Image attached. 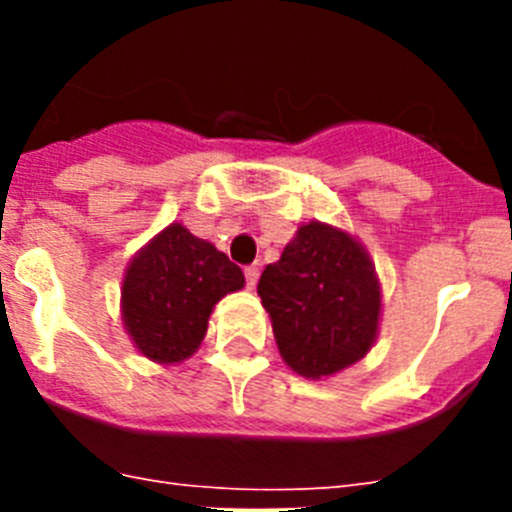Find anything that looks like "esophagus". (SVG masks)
<instances>
[{
  "label": "esophagus",
  "instance_id": "34e87169",
  "mask_svg": "<svg viewBox=\"0 0 512 512\" xmlns=\"http://www.w3.org/2000/svg\"><path fill=\"white\" fill-rule=\"evenodd\" d=\"M243 274H246V287L248 289L256 287V282H259V266L256 264L246 266V269H243Z\"/></svg>",
  "mask_w": 512,
  "mask_h": 512
}]
</instances>
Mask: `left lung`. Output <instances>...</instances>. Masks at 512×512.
Masks as SVG:
<instances>
[{
  "label": "left lung",
  "instance_id": "1",
  "mask_svg": "<svg viewBox=\"0 0 512 512\" xmlns=\"http://www.w3.org/2000/svg\"><path fill=\"white\" fill-rule=\"evenodd\" d=\"M279 354L302 377H328L372 348L379 284L351 235L310 223L259 279Z\"/></svg>",
  "mask_w": 512,
  "mask_h": 512
}]
</instances>
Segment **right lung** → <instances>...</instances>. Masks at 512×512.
I'll return each mask as SVG.
<instances>
[{"label": "right lung", "instance_id": "right-lung-1", "mask_svg": "<svg viewBox=\"0 0 512 512\" xmlns=\"http://www.w3.org/2000/svg\"><path fill=\"white\" fill-rule=\"evenodd\" d=\"M243 282L241 266L174 223L130 264L122 282V318L148 359L174 364L194 354L212 307Z\"/></svg>", "mask_w": 512, "mask_h": 512}]
</instances>
